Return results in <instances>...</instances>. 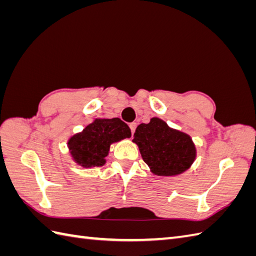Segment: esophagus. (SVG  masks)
I'll return each mask as SVG.
<instances>
[{"label": "esophagus", "mask_w": 256, "mask_h": 256, "mask_svg": "<svg viewBox=\"0 0 256 256\" xmlns=\"http://www.w3.org/2000/svg\"><path fill=\"white\" fill-rule=\"evenodd\" d=\"M136 126H138V123H135V122H133V123L130 124V128H131V132H132V134H134V132H135V128H136Z\"/></svg>", "instance_id": "34e87169"}]
</instances>
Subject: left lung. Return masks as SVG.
<instances>
[{
	"label": "left lung",
	"instance_id": "left-lung-1",
	"mask_svg": "<svg viewBox=\"0 0 256 256\" xmlns=\"http://www.w3.org/2000/svg\"><path fill=\"white\" fill-rule=\"evenodd\" d=\"M133 142L143 160L157 176H176L186 172L196 160V146L188 134L177 131L158 118L135 130Z\"/></svg>",
	"mask_w": 256,
	"mask_h": 256
}]
</instances>
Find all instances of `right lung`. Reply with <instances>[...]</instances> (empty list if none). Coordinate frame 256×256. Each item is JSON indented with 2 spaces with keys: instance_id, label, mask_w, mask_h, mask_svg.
<instances>
[{
  "instance_id": "1",
  "label": "right lung",
  "mask_w": 256,
  "mask_h": 256,
  "mask_svg": "<svg viewBox=\"0 0 256 256\" xmlns=\"http://www.w3.org/2000/svg\"><path fill=\"white\" fill-rule=\"evenodd\" d=\"M131 130L118 118H96L68 140L72 160L84 168L100 167L106 164V157L111 144L131 138Z\"/></svg>"
}]
</instances>
